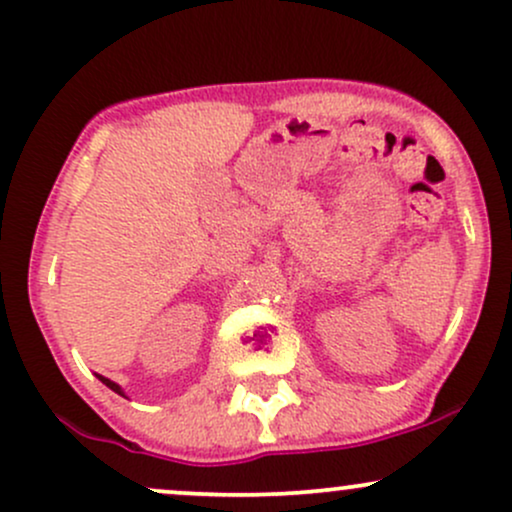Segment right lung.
Instances as JSON below:
<instances>
[{
    "label": "right lung",
    "instance_id": "right-lung-1",
    "mask_svg": "<svg viewBox=\"0 0 512 512\" xmlns=\"http://www.w3.org/2000/svg\"><path fill=\"white\" fill-rule=\"evenodd\" d=\"M98 378H101V383H103V385H108V387H110V390H113V392H117V395H122V397H125V392H122V387H120V385H117V383H113V380L103 378V375H98Z\"/></svg>",
    "mask_w": 512,
    "mask_h": 512
}]
</instances>
